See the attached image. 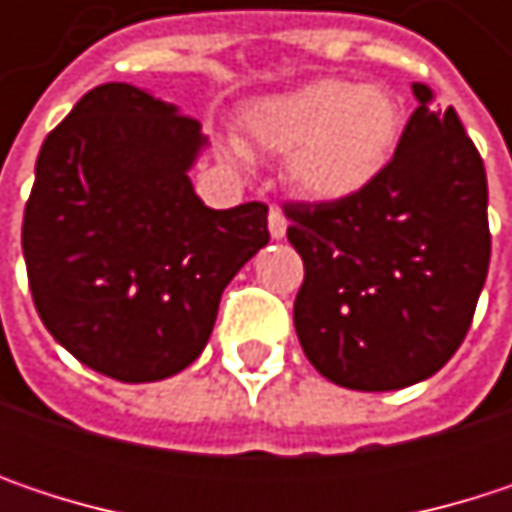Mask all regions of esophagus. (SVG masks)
<instances>
[{"label": "esophagus", "instance_id": "obj_1", "mask_svg": "<svg viewBox=\"0 0 512 512\" xmlns=\"http://www.w3.org/2000/svg\"><path fill=\"white\" fill-rule=\"evenodd\" d=\"M284 234H287V216L278 207H272L269 210V237L272 240H284Z\"/></svg>", "mask_w": 512, "mask_h": 512}]
</instances>
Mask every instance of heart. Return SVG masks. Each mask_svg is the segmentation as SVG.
Masks as SVG:
<instances>
[{"mask_svg": "<svg viewBox=\"0 0 512 512\" xmlns=\"http://www.w3.org/2000/svg\"><path fill=\"white\" fill-rule=\"evenodd\" d=\"M406 130V106L385 85L311 79L243 109L246 142L269 156H287L290 189L311 204H344L364 195L394 162ZM234 162H249L228 142Z\"/></svg>", "mask_w": 512, "mask_h": 512, "instance_id": "heart-1", "label": "heart"}]
</instances>
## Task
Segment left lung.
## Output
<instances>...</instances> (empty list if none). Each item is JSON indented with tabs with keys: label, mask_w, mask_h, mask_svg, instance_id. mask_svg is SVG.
Here are the masks:
<instances>
[{
	"label": "left lung",
	"mask_w": 512,
	"mask_h": 512,
	"mask_svg": "<svg viewBox=\"0 0 512 512\" xmlns=\"http://www.w3.org/2000/svg\"><path fill=\"white\" fill-rule=\"evenodd\" d=\"M418 109L388 171L344 204H287L305 263L293 323L335 385L397 391L457 353L489 269L486 168L454 106L412 82Z\"/></svg>",
	"instance_id": "left-lung-1"
}]
</instances>
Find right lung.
<instances>
[{"instance_id":"1","label":"right lung","mask_w":512,"mask_h":512,"mask_svg":"<svg viewBox=\"0 0 512 512\" xmlns=\"http://www.w3.org/2000/svg\"><path fill=\"white\" fill-rule=\"evenodd\" d=\"M201 124L145 88L88 91L38 154L23 257L50 335L118 382H156L210 341L222 290L269 243L266 204L207 207Z\"/></svg>"}]
</instances>
